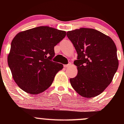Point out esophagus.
Returning a JSON list of instances; mask_svg holds the SVG:
<instances>
[{"mask_svg": "<svg viewBox=\"0 0 124 124\" xmlns=\"http://www.w3.org/2000/svg\"><path fill=\"white\" fill-rule=\"evenodd\" d=\"M70 64L69 63V64H68V65H64L63 66L65 67V68H68V67L70 66Z\"/></svg>", "mask_w": 124, "mask_h": 124, "instance_id": "obj_1", "label": "esophagus"}]
</instances>
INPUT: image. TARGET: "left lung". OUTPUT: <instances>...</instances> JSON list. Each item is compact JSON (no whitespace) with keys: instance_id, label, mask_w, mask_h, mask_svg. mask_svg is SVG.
<instances>
[{"instance_id":"1","label":"left lung","mask_w":124,"mask_h":124,"mask_svg":"<svg viewBox=\"0 0 124 124\" xmlns=\"http://www.w3.org/2000/svg\"><path fill=\"white\" fill-rule=\"evenodd\" d=\"M75 48L78 75L70 79L74 90L84 97L97 96L112 82L118 68L116 45L109 37L93 28L67 32Z\"/></svg>"}]
</instances>
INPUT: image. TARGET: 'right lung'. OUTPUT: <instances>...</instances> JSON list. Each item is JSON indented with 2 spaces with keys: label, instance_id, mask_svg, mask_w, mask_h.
Masks as SVG:
<instances>
[{
  "label": "right lung",
  "instance_id": "add662e5",
  "mask_svg": "<svg viewBox=\"0 0 124 124\" xmlns=\"http://www.w3.org/2000/svg\"><path fill=\"white\" fill-rule=\"evenodd\" d=\"M66 36L65 31L40 26L21 31L15 37L8 55L13 78L23 90L37 94L52 85L63 65L52 61L54 46Z\"/></svg>",
  "mask_w": 124,
  "mask_h": 124
}]
</instances>
